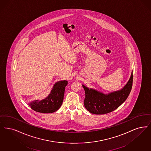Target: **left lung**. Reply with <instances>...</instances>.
<instances>
[{
  "mask_svg": "<svg viewBox=\"0 0 151 151\" xmlns=\"http://www.w3.org/2000/svg\"><path fill=\"white\" fill-rule=\"evenodd\" d=\"M133 80L132 71L129 80L122 89L109 94L89 89L83 85L85 93V107L91 113L96 115H103L114 111L126 101L132 88Z\"/></svg>",
  "mask_w": 151,
  "mask_h": 151,
  "instance_id": "1",
  "label": "left lung"
}]
</instances>
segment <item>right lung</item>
<instances>
[{
  "mask_svg": "<svg viewBox=\"0 0 151 151\" xmlns=\"http://www.w3.org/2000/svg\"><path fill=\"white\" fill-rule=\"evenodd\" d=\"M67 85L66 80L56 83L48 96L42 101L36 100L30 104L31 109L40 113H52L60 108Z\"/></svg>",
  "mask_w": 151,
  "mask_h": 151,
  "instance_id": "1",
  "label": "right lung"
}]
</instances>
